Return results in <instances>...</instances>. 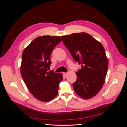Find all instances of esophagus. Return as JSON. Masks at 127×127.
Segmentation results:
<instances>
[{
	"instance_id": "esophagus-1",
	"label": "esophagus",
	"mask_w": 127,
	"mask_h": 127,
	"mask_svg": "<svg viewBox=\"0 0 127 127\" xmlns=\"http://www.w3.org/2000/svg\"><path fill=\"white\" fill-rule=\"evenodd\" d=\"M63 75H64V76H66L68 75V73H67V72H64V73H63Z\"/></svg>"
}]
</instances>
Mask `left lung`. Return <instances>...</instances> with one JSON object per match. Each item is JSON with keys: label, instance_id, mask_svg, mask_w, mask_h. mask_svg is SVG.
Returning a JSON list of instances; mask_svg holds the SVG:
<instances>
[{"label": "left lung", "instance_id": "1", "mask_svg": "<svg viewBox=\"0 0 127 127\" xmlns=\"http://www.w3.org/2000/svg\"><path fill=\"white\" fill-rule=\"evenodd\" d=\"M74 59L81 64L72 84L75 93L84 99L95 96L105 82L109 61L104 48L89 34L81 32L61 36Z\"/></svg>", "mask_w": 127, "mask_h": 127}]
</instances>
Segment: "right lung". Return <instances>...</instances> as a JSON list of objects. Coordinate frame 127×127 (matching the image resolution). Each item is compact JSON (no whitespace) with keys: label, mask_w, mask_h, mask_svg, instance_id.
I'll use <instances>...</instances> for the list:
<instances>
[{"label":"right lung","mask_w":127,"mask_h":127,"mask_svg":"<svg viewBox=\"0 0 127 127\" xmlns=\"http://www.w3.org/2000/svg\"><path fill=\"white\" fill-rule=\"evenodd\" d=\"M61 41L60 36L44 35L33 40L22 53L21 74L30 93L38 100L47 102L58 93L61 73L48 71L52 51Z\"/></svg>","instance_id":"right-lung-1"}]
</instances>
